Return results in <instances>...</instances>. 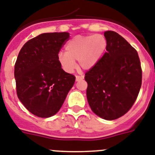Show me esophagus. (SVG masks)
<instances>
[{
    "label": "esophagus",
    "instance_id": "obj_1",
    "mask_svg": "<svg viewBox=\"0 0 155 155\" xmlns=\"http://www.w3.org/2000/svg\"><path fill=\"white\" fill-rule=\"evenodd\" d=\"M84 79V76H80V75H77L76 76V81H79Z\"/></svg>",
    "mask_w": 155,
    "mask_h": 155
}]
</instances>
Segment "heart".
I'll return each instance as SVG.
<instances>
[{
    "label": "heart",
    "mask_w": 155,
    "mask_h": 155,
    "mask_svg": "<svg viewBox=\"0 0 155 155\" xmlns=\"http://www.w3.org/2000/svg\"><path fill=\"white\" fill-rule=\"evenodd\" d=\"M107 45V39L101 34L78 35L67 42L66 52L59 54V63L68 72L74 70V61H78L79 67L82 70L88 71L100 61Z\"/></svg>",
    "instance_id": "heart-1"
}]
</instances>
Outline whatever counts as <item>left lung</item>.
Wrapping results in <instances>:
<instances>
[{
	"instance_id": "left-lung-1",
	"label": "left lung",
	"mask_w": 155,
	"mask_h": 155,
	"mask_svg": "<svg viewBox=\"0 0 155 155\" xmlns=\"http://www.w3.org/2000/svg\"><path fill=\"white\" fill-rule=\"evenodd\" d=\"M107 51L85 73L88 104L96 115L115 120L129 111L142 84V69L137 50L111 30L104 32Z\"/></svg>"
}]
</instances>
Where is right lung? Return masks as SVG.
<instances>
[{
  "mask_svg": "<svg viewBox=\"0 0 155 155\" xmlns=\"http://www.w3.org/2000/svg\"><path fill=\"white\" fill-rule=\"evenodd\" d=\"M67 32L45 33L29 40L15 64L18 98L30 113L49 117L61 108L75 77L65 72L59 52L68 41Z\"/></svg>",
  "mask_w": 155,
  "mask_h": 155,
  "instance_id": "add662e5",
  "label": "right lung"
}]
</instances>
